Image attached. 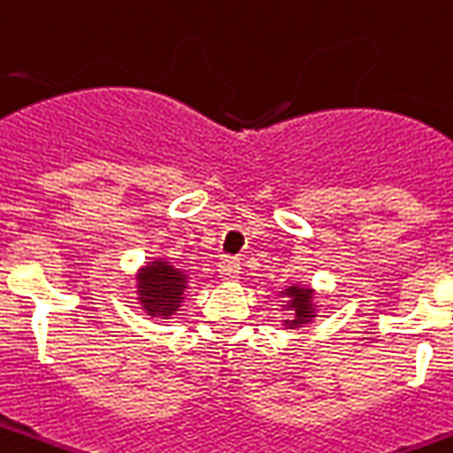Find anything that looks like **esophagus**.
I'll use <instances>...</instances> for the list:
<instances>
[{"label":"esophagus","instance_id":"1","mask_svg":"<svg viewBox=\"0 0 453 453\" xmlns=\"http://www.w3.org/2000/svg\"><path fill=\"white\" fill-rule=\"evenodd\" d=\"M240 262L235 257H226L220 265H218V274H220V280L226 281H235L240 277Z\"/></svg>","mask_w":453,"mask_h":453}]
</instances>
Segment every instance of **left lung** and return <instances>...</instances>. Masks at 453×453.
I'll return each instance as SVG.
<instances>
[{
    "label": "left lung",
    "instance_id": "obj_1",
    "mask_svg": "<svg viewBox=\"0 0 453 453\" xmlns=\"http://www.w3.org/2000/svg\"><path fill=\"white\" fill-rule=\"evenodd\" d=\"M314 289L311 287H306V284H292V287H287V289H281L277 296H284V302L281 303L287 311H292V319H284L281 326L284 328H302V326L311 324L316 319V296Z\"/></svg>",
    "mask_w": 453,
    "mask_h": 453
}]
</instances>
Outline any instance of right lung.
I'll use <instances>...</instances> for the list:
<instances>
[{"instance_id": "right-lung-1", "label": "right lung", "mask_w": 453, "mask_h": 453, "mask_svg": "<svg viewBox=\"0 0 453 453\" xmlns=\"http://www.w3.org/2000/svg\"><path fill=\"white\" fill-rule=\"evenodd\" d=\"M186 289L188 274L176 270L169 259H151L137 272V302L154 319H172L181 309Z\"/></svg>"}]
</instances>
